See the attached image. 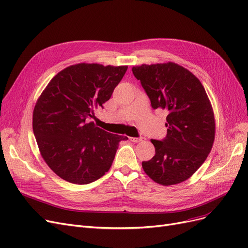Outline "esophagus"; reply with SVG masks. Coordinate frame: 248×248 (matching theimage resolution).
<instances>
[{"label":"esophagus","mask_w":248,"mask_h":248,"mask_svg":"<svg viewBox=\"0 0 248 248\" xmlns=\"http://www.w3.org/2000/svg\"><path fill=\"white\" fill-rule=\"evenodd\" d=\"M130 140L134 143H138V142H141L143 140V138H134V137H130Z\"/></svg>","instance_id":"34e87169"}]
</instances>
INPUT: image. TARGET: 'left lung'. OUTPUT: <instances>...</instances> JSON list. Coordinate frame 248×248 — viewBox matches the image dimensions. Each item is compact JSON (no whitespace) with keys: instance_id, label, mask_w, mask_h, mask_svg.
I'll return each instance as SVG.
<instances>
[{"instance_id":"left-lung-1","label":"left lung","mask_w":248,"mask_h":248,"mask_svg":"<svg viewBox=\"0 0 248 248\" xmlns=\"http://www.w3.org/2000/svg\"><path fill=\"white\" fill-rule=\"evenodd\" d=\"M154 109L167 112V137L151 140L155 155L142 168L162 186L187 180L210 154L215 137V119L211 102L201 81L187 69L168 62L135 66Z\"/></svg>"}]
</instances>
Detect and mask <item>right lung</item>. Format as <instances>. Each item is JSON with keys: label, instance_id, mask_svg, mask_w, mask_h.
Masks as SVG:
<instances>
[{"label": "right lung", "instance_id": "1", "mask_svg": "<svg viewBox=\"0 0 248 248\" xmlns=\"http://www.w3.org/2000/svg\"><path fill=\"white\" fill-rule=\"evenodd\" d=\"M127 66L80 62L55 75L33 111V131L41 156L62 179L87 185L109 171L119 142L127 137L100 129L94 109L121 82Z\"/></svg>", "mask_w": 248, "mask_h": 248}]
</instances>
